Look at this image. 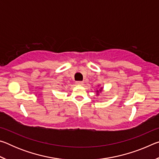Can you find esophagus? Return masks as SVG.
<instances>
[{
  "label": "esophagus",
  "mask_w": 159,
  "mask_h": 159,
  "mask_svg": "<svg viewBox=\"0 0 159 159\" xmlns=\"http://www.w3.org/2000/svg\"><path fill=\"white\" fill-rule=\"evenodd\" d=\"M76 84L78 85H83V82L82 81H76Z\"/></svg>",
  "instance_id": "34e87169"
}]
</instances>
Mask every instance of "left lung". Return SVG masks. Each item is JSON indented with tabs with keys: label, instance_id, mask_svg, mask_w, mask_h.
Listing matches in <instances>:
<instances>
[{
	"label": "left lung",
	"instance_id": "8db88e82",
	"mask_svg": "<svg viewBox=\"0 0 159 159\" xmlns=\"http://www.w3.org/2000/svg\"><path fill=\"white\" fill-rule=\"evenodd\" d=\"M98 88H99V90H97L95 91V92H96V95H98V96H99V94L102 93V91H103V87H101V88H100V87H99V86H100L99 85H98Z\"/></svg>",
	"mask_w": 159,
	"mask_h": 159
}]
</instances>
